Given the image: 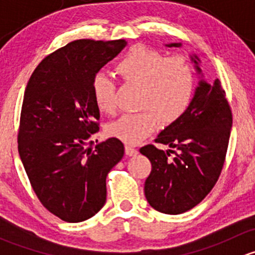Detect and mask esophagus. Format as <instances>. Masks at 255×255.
Here are the masks:
<instances>
[{"mask_svg": "<svg viewBox=\"0 0 255 255\" xmlns=\"http://www.w3.org/2000/svg\"><path fill=\"white\" fill-rule=\"evenodd\" d=\"M125 150H126V154H127V155H129V156H133V155H137L138 154V150L135 148H133L132 145H126V148H125Z\"/></svg>", "mask_w": 255, "mask_h": 255, "instance_id": "1", "label": "esophagus"}]
</instances>
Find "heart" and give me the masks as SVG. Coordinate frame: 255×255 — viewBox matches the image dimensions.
Returning <instances> with one entry per match:
<instances>
[{
  "mask_svg": "<svg viewBox=\"0 0 255 255\" xmlns=\"http://www.w3.org/2000/svg\"><path fill=\"white\" fill-rule=\"evenodd\" d=\"M116 73L123 81L140 86L138 107L144 111L127 113L109 126V134L127 144H137L155 130L158 117L169 125L181 117L191 102L195 89L194 68L182 55L165 58L144 45L132 47L118 60ZM95 105L101 112L115 110V84L105 74L91 82Z\"/></svg>",
  "mask_w": 255,
  "mask_h": 255,
  "instance_id": "heart-1",
  "label": "heart"
}]
</instances>
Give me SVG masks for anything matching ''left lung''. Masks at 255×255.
<instances>
[{
    "instance_id": "8db88e82",
    "label": "left lung",
    "mask_w": 255,
    "mask_h": 255,
    "mask_svg": "<svg viewBox=\"0 0 255 255\" xmlns=\"http://www.w3.org/2000/svg\"><path fill=\"white\" fill-rule=\"evenodd\" d=\"M168 47H181L170 43ZM196 71L202 75L200 59L191 55ZM232 128V112L220 80L201 79L187 110L164 128L155 142L177 150L173 159L151 144L140 153L151 163L144 184L146 201L154 210L180 215L199 205L212 190L222 171Z\"/></svg>"
}]
</instances>
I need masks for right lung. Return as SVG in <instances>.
I'll use <instances>...</instances> for the list:
<instances>
[{"instance_id": "obj_1", "label": "right lung", "mask_w": 255, "mask_h": 255, "mask_svg": "<svg viewBox=\"0 0 255 255\" xmlns=\"http://www.w3.org/2000/svg\"><path fill=\"white\" fill-rule=\"evenodd\" d=\"M126 45L125 39L69 43L43 59L25 87L20 160L43 206L65 222L86 221L104 207L107 174L125 154L117 138L92 148L100 110L91 82Z\"/></svg>"}]
</instances>
